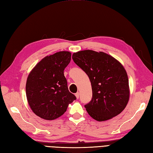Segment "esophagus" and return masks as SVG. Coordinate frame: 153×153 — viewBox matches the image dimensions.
Here are the masks:
<instances>
[{"mask_svg": "<svg viewBox=\"0 0 153 153\" xmlns=\"http://www.w3.org/2000/svg\"><path fill=\"white\" fill-rule=\"evenodd\" d=\"M75 96H76V99H79V93L77 92L76 94H75Z\"/></svg>", "mask_w": 153, "mask_h": 153, "instance_id": "obj_1", "label": "esophagus"}]
</instances>
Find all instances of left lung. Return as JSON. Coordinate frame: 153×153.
Wrapping results in <instances>:
<instances>
[{"instance_id": "left-lung-1", "label": "left lung", "mask_w": 153, "mask_h": 153, "mask_svg": "<svg viewBox=\"0 0 153 153\" xmlns=\"http://www.w3.org/2000/svg\"><path fill=\"white\" fill-rule=\"evenodd\" d=\"M72 58L91 82L92 99L84 106L88 114L96 121H105L121 113L130 97L123 65L110 54L92 50L74 53Z\"/></svg>"}]
</instances>
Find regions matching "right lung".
Masks as SVG:
<instances>
[{
	"instance_id": "1",
	"label": "right lung",
	"mask_w": 153,
	"mask_h": 153,
	"mask_svg": "<svg viewBox=\"0 0 153 153\" xmlns=\"http://www.w3.org/2000/svg\"><path fill=\"white\" fill-rule=\"evenodd\" d=\"M71 58L69 51L47 56L37 64L27 77L26 95L28 105L36 115L54 120L64 114L76 100L70 93L64 71Z\"/></svg>"
}]
</instances>
